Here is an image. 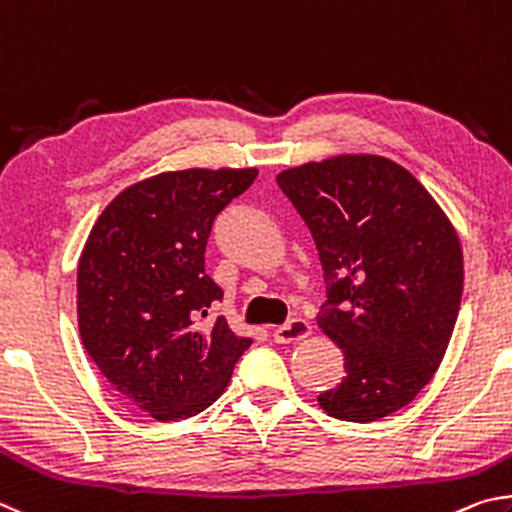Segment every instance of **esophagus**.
I'll list each match as a JSON object with an SVG mask.
<instances>
[{
  "label": "esophagus",
  "instance_id": "esophagus-1",
  "mask_svg": "<svg viewBox=\"0 0 512 512\" xmlns=\"http://www.w3.org/2000/svg\"><path fill=\"white\" fill-rule=\"evenodd\" d=\"M312 335V326L306 319H292L274 330V339L279 344H297L301 339H308Z\"/></svg>",
  "mask_w": 512,
  "mask_h": 512
}]
</instances>
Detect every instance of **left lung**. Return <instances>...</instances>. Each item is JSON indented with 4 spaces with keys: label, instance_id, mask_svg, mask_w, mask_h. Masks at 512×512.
I'll return each mask as SVG.
<instances>
[{
    "label": "left lung",
    "instance_id": "obj_1",
    "mask_svg": "<svg viewBox=\"0 0 512 512\" xmlns=\"http://www.w3.org/2000/svg\"><path fill=\"white\" fill-rule=\"evenodd\" d=\"M276 182L315 238L328 301L317 326L346 378L317 398L328 416L373 423L407 407L441 366L459 317L463 251L427 188L380 155H337Z\"/></svg>",
    "mask_w": 512,
    "mask_h": 512
}]
</instances>
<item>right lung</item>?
Segmentation results:
<instances>
[{
	"label": "right lung",
	"mask_w": 512,
	"mask_h": 512,
	"mask_svg": "<svg viewBox=\"0 0 512 512\" xmlns=\"http://www.w3.org/2000/svg\"><path fill=\"white\" fill-rule=\"evenodd\" d=\"M256 175H152L123 188L89 231L76 279L80 339L119 396L155 420L200 414L251 346L224 317L204 321L224 294L204 272V247L215 215Z\"/></svg>",
	"instance_id": "obj_1"
}]
</instances>
